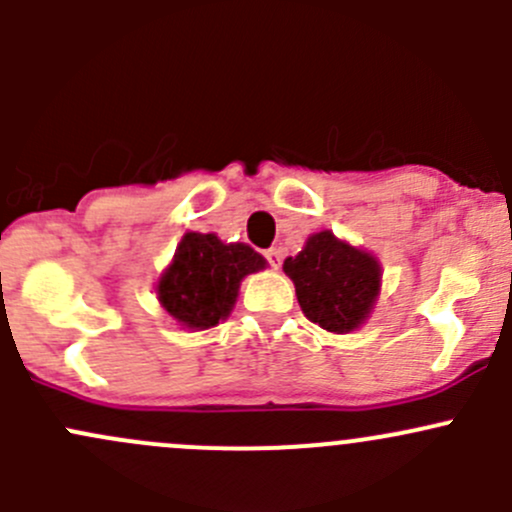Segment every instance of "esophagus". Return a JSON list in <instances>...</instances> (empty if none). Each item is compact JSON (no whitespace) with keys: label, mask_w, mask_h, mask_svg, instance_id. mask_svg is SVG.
I'll use <instances>...</instances> for the list:
<instances>
[{"label":"esophagus","mask_w":512,"mask_h":512,"mask_svg":"<svg viewBox=\"0 0 512 512\" xmlns=\"http://www.w3.org/2000/svg\"><path fill=\"white\" fill-rule=\"evenodd\" d=\"M265 257H267V262H270V267L280 270V265H282V250H280V247H270V250L265 252Z\"/></svg>","instance_id":"34e87169"}]
</instances>
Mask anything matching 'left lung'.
<instances>
[{
  "label": "left lung",
  "mask_w": 512,
  "mask_h": 512,
  "mask_svg": "<svg viewBox=\"0 0 512 512\" xmlns=\"http://www.w3.org/2000/svg\"><path fill=\"white\" fill-rule=\"evenodd\" d=\"M282 270L294 282L304 317L334 334L359 329L381 289L376 257L329 230L314 232L299 255L287 257Z\"/></svg>",
  "instance_id": "8db88e82"
}]
</instances>
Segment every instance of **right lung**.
I'll return each mask as SVG.
<instances>
[{"mask_svg": "<svg viewBox=\"0 0 512 512\" xmlns=\"http://www.w3.org/2000/svg\"><path fill=\"white\" fill-rule=\"evenodd\" d=\"M265 265V257L245 242H223L213 232H185L158 280V302L180 327L210 329L232 312L240 282Z\"/></svg>", "mask_w": 512, "mask_h": 512, "instance_id": "obj_1", "label": "right lung"}]
</instances>
